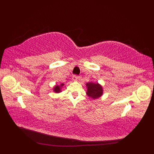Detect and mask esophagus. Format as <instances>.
Returning <instances> with one entry per match:
<instances>
[{
	"mask_svg": "<svg viewBox=\"0 0 154 154\" xmlns=\"http://www.w3.org/2000/svg\"><path fill=\"white\" fill-rule=\"evenodd\" d=\"M79 76H77V75H73V77H72V80L73 81H77L78 79H79Z\"/></svg>",
	"mask_w": 154,
	"mask_h": 154,
	"instance_id": "esophagus-1",
	"label": "esophagus"
}]
</instances>
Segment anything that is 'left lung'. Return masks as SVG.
<instances>
[{"label":"left lung","instance_id":"8db88e82","mask_svg":"<svg viewBox=\"0 0 154 154\" xmlns=\"http://www.w3.org/2000/svg\"><path fill=\"white\" fill-rule=\"evenodd\" d=\"M86 85L87 87V94L89 97L97 99L102 96L103 93V87L98 83H87Z\"/></svg>","mask_w":154,"mask_h":154}]
</instances>
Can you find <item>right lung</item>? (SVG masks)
<instances>
[{
    "label": "right lung",
    "mask_w": 154,
    "mask_h": 154,
    "mask_svg": "<svg viewBox=\"0 0 154 154\" xmlns=\"http://www.w3.org/2000/svg\"><path fill=\"white\" fill-rule=\"evenodd\" d=\"M64 85L63 83L61 84L60 85H55L54 88V91L55 93H60L61 92V87H63Z\"/></svg>",
    "instance_id": "1"
}]
</instances>
